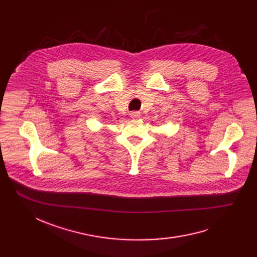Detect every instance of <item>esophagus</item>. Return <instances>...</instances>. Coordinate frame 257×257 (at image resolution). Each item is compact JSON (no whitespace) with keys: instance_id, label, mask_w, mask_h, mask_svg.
Masks as SVG:
<instances>
[{"instance_id":"34e87169","label":"esophagus","mask_w":257,"mask_h":257,"mask_svg":"<svg viewBox=\"0 0 257 257\" xmlns=\"http://www.w3.org/2000/svg\"><path fill=\"white\" fill-rule=\"evenodd\" d=\"M141 116V114H140V112H138V111H132L131 113H130V117H132V118H138V117H140Z\"/></svg>"}]
</instances>
